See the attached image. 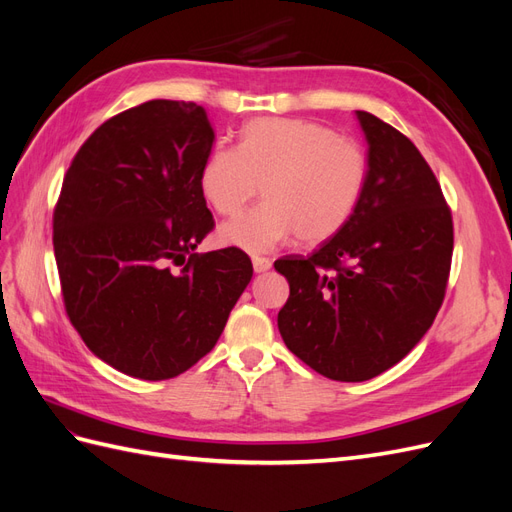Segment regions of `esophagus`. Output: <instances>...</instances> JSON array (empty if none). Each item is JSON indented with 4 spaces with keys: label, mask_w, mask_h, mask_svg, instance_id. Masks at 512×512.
Returning <instances> with one entry per match:
<instances>
[{
    "label": "esophagus",
    "mask_w": 512,
    "mask_h": 512,
    "mask_svg": "<svg viewBox=\"0 0 512 512\" xmlns=\"http://www.w3.org/2000/svg\"><path fill=\"white\" fill-rule=\"evenodd\" d=\"M252 265H254V271H256V273H265V271L271 269L273 262H271L269 258H265V256H254V258H252Z\"/></svg>",
    "instance_id": "esophagus-1"
}]
</instances>
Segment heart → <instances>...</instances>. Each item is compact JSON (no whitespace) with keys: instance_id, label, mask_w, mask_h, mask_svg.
I'll list each match as a JSON object with an SVG mask.
<instances>
[{"instance_id":"1","label":"heart","mask_w":512,"mask_h":512,"mask_svg":"<svg viewBox=\"0 0 512 512\" xmlns=\"http://www.w3.org/2000/svg\"><path fill=\"white\" fill-rule=\"evenodd\" d=\"M200 190L222 215L241 211L262 183L265 203L220 226L224 245L260 254L297 235L322 243L352 218L365 190L363 149L307 119L245 123L239 145H218L200 166Z\"/></svg>"}]
</instances>
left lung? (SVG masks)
I'll return each instance as SVG.
<instances>
[{
	"label": "left lung",
	"instance_id": "obj_1",
	"mask_svg": "<svg viewBox=\"0 0 512 512\" xmlns=\"http://www.w3.org/2000/svg\"><path fill=\"white\" fill-rule=\"evenodd\" d=\"M367 141L365 190L348 224L309 256H284L277 314L284 344L318 374L363 382L421 342L444 301L453 218L408 136L356 111Z\"/></svg>",
	"mask_w": 512,
	"mask_h": 512
}]
</instances>
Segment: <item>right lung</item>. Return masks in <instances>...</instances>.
<instances>
[{"instance_id": "obj_1", "label": "right lung", "mask_w": 512, "mask_h": 512, "mask_svg": "<svg viewBox=\"0 0 512 512\" xmlns=\"http://www.w3.org/2000/svg\"><path fill=\"white\" fill-rule=\"evenodd\" d=\"M213 128L194 102L149 100L91 134L53 215L64 305L100 361L168 380L218 342L252 280L237 247L196 254L213 228L200 166Z\"/></svg>"}]
</instances>
